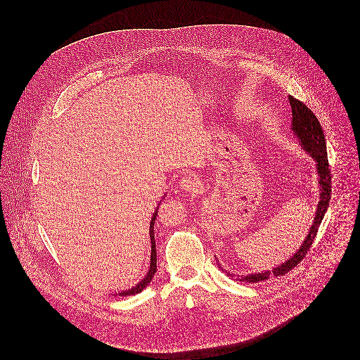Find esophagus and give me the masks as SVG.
<instances>
[{
  "mask_svg": "<svg viewBox=\"0 0 360 360\" xmlns=\"http://www.w3.org/2000/svg\"><path fill=\"white\" fill-rule=\"evenodd\" d=\"M180 188H181L183 191H187V193L194 194V193H198V190H200V183L197 181L195 177H193V176H186V177H183V179L180 180Z\"/></svg>",
  "mask_w": 360,
  "mask_h": 360,
  "instance_id": "obj_1",
  "label": "esophagus"
}]
</instances>
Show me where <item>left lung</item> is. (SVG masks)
<instances>
[{"label":"left lung","instance_id":"obj_1","mask_svg":"<svg viewBox=\"0 0 360 360\" xmlns=\"http://www.w3.org/2000/svg\"><path fill=\"white\" fill-rule=\"evenodd\" d=\"M291 110H292V122H291V130L294 137L298 140L300 146L308 153L313 160L316 162V172H317V183H319V202L316 207V213L311 221V226L309 229L308 236L301 244L300 250L288 257L284 263L273 267V270H264L260 273H251L247 276H243L241 280L245 283H259L270 278L271 276H284L290 270H292L304 257L308 254L309 248L317 234L319 226L324 217V213L327 212V207L330 204V195H331V173L328 169V159H327V148H326V139L323 134V129L314 116V113L309 109L308 106L301 101H298L294 97H288ZM219 262V260H217ZM219 269H221L227 276H233L230 271L224 270L220 264H217Z\"/></svg>","mask_w":360,"mask_h":360}]
</instances>
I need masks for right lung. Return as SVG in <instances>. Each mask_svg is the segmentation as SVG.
Instances as JSON below:
<instances>
[{
  "mask_svg": "<svg viewBox=\"0 0 360 360\" xmlns=\"http://www.w3.org/2000/svg\"><path fill=\"white\" fill-rule=\"evenodd\" d=\"M160 204V202H159ZM158 204V205H159ZM158 216V209H155L154 213H153V217H151V223H150V238H151V263H150V270L147 271L146 277L139 283L136 284L134 287L129 288V290H124L116 295H120V297H127V295H136L139 292H141L150 283L151 280L154 278L155 273H156V245H155V236H154V224L155 219Z\"/></svg>",
  "mask_w": 360,
  "mask_h": 360,
  "instance_id": "add662e5",
  "label": "right lung"
}]
</instances>
